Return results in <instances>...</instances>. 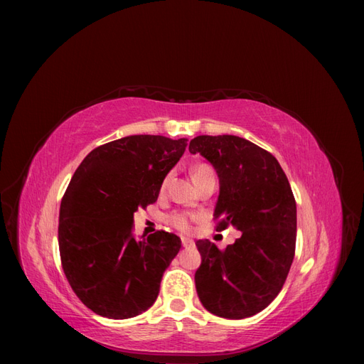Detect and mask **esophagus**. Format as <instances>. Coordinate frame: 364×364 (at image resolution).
<instances>
[{
	"label": "esophagus",
	"instance_id": "1",
	"mask_svg": "<svg viewBox=\"0 0 364 364\" xmlns=\"http://www.w3.org/2000/svg\"><path fill=\"white\" fill-rule=\"evenodd\" d=\"M182 246H183L185 249L193 247V246H194V241H193L191 238H188V237H182Z\"/></svg>",
	"mask_w": 364,
	"mask_h": 364
}]
</instances>
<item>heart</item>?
Returning <instances> with one entry per match:
<instances>
[{"instance_id":"obj_1","label":"heart","mask_w":364,"mask_h":364,"mask_svg":"<svg viewBox=\"0 0 364 364\" xmlns=\"http://www.w3.org/2000/svg\"><path fill=\"white\" fill-rule=\"evenodd\" d=\"M190 173H191V178H193V181L196 183L197 181L206 178V176L214 174V168L209 164L200 162V164L193 165ZM168 182H170V174L165 176V179L162 181V190L167 188ZM193 218H194V215H190V214L173 213V214H170L167 217V223H170L173 228H176L178 230H182V232H186V230H190V228H191V220Z\"/></svg>"}]
</instances>
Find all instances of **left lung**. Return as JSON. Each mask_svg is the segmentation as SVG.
Wrapping results in <instances>:
<instances>
[{"label": "left lung", "instance_id": "1", "mask_svg": "<svg viewBox=\"0 0 364 364\" xmlns=\"http://www.w3.org/2000/svg\"><path fill=\"white\" fill-rule=\"evenodd\" d=\"M191 153L213 164L220 182L214 209L217 230L229 225L241 235L220 250L196 243L202 264L196 290L209 313L245 318L262 311L287 279L296 247V200L287 176L272 153L234 136L200 135Z\"/></svg>", "mask_w": 364, "mask_h": 364}]
</instances>
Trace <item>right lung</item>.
Wrapping results in <instances>:
<instances>
[{
  "label": "right lung",
  "instance_id": "add662e5",
  "mask_svg": "<svg viewBox=\"0 0 364 364\" xmlns=\"http://www.w3.org/2000/svg\"><path fill=\"white\" fill-rule=\"evenodd\" d=\"M186 141L161 135L115 139L94 149L71 178L60 202V261L71 289L95 314L129 318L155 304L181 238L158 230L136 240L134 214L158 200Z\"/></svg>",
  "mask_w": 364,
  "mask_h": 364
}]
</instances>
